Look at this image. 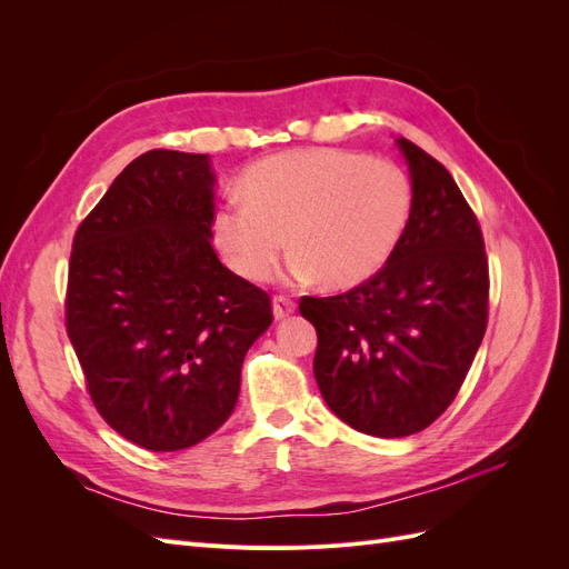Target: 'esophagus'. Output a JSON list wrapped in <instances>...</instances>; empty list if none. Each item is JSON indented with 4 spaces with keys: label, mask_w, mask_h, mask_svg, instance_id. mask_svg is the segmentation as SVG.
Here are the masks:
<instances>
[{
    "label": "esophagus",
    "mask_w": 569,
    "mask_h": 569,
    "mask_svg": "<svg viewBox=\"0 0 569 569\" xmlns=\"http://www.w3.org/2000/svg\"><path fill=\"white\" fill-rule=\"evenodd\" d=\"M295 308H297V303H295V299H291V297L278 295V297L272 299V316H274V320L289 318L291 313H295Z\"/></svg>",
    "instance_id": "34e87169"
}]
</instances>
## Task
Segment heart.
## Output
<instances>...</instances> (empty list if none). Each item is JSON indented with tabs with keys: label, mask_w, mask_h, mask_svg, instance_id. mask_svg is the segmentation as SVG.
Returning a JSON list of instances; mask_svg holds the SVG:
<instances>
[{
	"label": "heart",
	"mask_w": 569,
	"mask_h": 569,
	"mask_svg": "<svg viewBox=\"0 0 569 569\" xmlns=\"http://www.w3.org/2000/svg\"><path fill=\"white\" fill-rule=\"evenodd\" d=\"M410 213L412 184L401 166L313 147L249 166L239 199L213 211L211 232L228 266L249 282L270 278L287 237L291 278L349 289L387 266Z\"/></svg>",
	"instance_id": "heart-1"
}]
</instances>
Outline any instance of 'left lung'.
<instances>
[{
    "mask_svg": "<svg viewBox=\"0 0 569 569\" xmlns=\"http://www.w3.org/2000/svg\"><path fill=\"white\" fill-rule=\"evenodd\" d=\"M412 213L399 249L363 284L303 297L318 332L325 403L363 435L396 439L451 406L487 332L489 263L477 216L437 159L403 137Z\"/></svg>",
    "mask_w": 569,
    "mask_h": 569,
    "instance_id": "obj_1",
    "label": "left lung"
}]
</instances>
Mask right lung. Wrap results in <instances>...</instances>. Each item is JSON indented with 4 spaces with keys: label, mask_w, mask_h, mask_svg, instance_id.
<instances>
[{
    "label": "right lung",
    "mask_w": 569,
    "mask_h": 569,
    "mask_svg": "<svg viewBox=\"0 0 569 569\" xmlns=\"http://www.w3.org/2000/svg\"><path fill=\"white\" fill-rule=\"evenodd\" d=\"M209 153L151 149L80 222L66 332L92 403L147 451H182L226 422L270 297L211 247Z\"/></svg>",
    "instance_id": "obj_1"
}]
</instances>
